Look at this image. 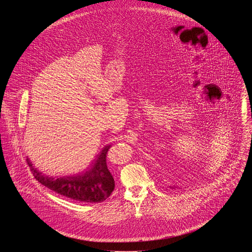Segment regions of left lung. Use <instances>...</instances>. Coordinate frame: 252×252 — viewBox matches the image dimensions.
<instances>
[{"label":"left lung","instance_id":"8db88e82","mask_svg":"<svg viewBox=\"0 0 252 252\" xmlns=\"http://www.w3.org/2000/svg\"><path fill=\"white\" fill-rule=\"evenodd\" d=\"M171 189H176V187H169Z\"/></svg>","mask_w":252,"mask_h":252}]
</instances>
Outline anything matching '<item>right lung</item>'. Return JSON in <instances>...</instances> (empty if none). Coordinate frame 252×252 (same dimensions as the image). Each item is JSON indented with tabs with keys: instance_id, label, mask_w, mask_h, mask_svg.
Returning <instances> with one entry per match:
<instances>
[{
	"instance_id": "right-lung-1",
	"label": "right lung",
	"mask_w": 252,
	"mask_h": 252,
	"mask_svg": "<svg viewBox=\"0 0 252 252\" xmlns=\"http://www.w3.org/2000/svg\"><path fill=\"white\" fill-rule=\"evenodd\" d=\"M110 147L107 145L100 151L86 171L73 175L50 176L34 167L29 158L27 162L34 178L49 189L77 201L97 203L104 201L115 189V179L106 165Z\"/></svg>"
}]
</instances>
